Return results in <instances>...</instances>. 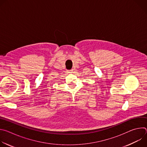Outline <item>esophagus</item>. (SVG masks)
<instances>
[{"label": "esophagus", "mask_w": 147, "mask_h": 147, "mask_svg": "<svg viewBox=\"0 0 147 147\" xmlns=\"http://www.w3.org/2000/svg\"><path fill=\"white\" fill-rule=\"evenodd\" d=\"M73 71V69H71V70H69V73H72V71Z\"/></svg>", "instance_id": "1"}]
</instances>
